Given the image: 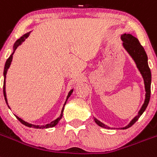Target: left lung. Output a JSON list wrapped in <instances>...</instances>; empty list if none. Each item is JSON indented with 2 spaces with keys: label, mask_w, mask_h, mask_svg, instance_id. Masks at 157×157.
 Here are the masks:
<instances>
[{
  "label": "left lung",
  "mask_w": 157,
  "mask_h": 157,
  "mask_svg": "<svg viewBox=\"0 0 157 157\" xmlns=\"http://www.w3.org/2000/svg\"><path fill=\"white\" fill-rule=\"evenodd\" d=\"M121 39L123 42L122 46H123L124 49L127 51L128 54L133 58V60L136 63V65H137V68L140 71V73H141V76L144 79V89H145V92H146L145 93L144 102L141 108L139 111L138 114L131 120V122H129L127 126L122 128V129H126L133 126V124L137 122L138 118H140V116L143 114V112L145 111V109L148 106L149 99H150L152 76H151L150 69H149L148 65V57H147V54L144 51V49L143 48V46H141V43H139L138 39L132 35H130V34H123V35H121ZM94 120H95V123L97 124L98 126H101L103 128H106V129H110L111 128L106 126L105 124H103L100 121H99L97 118H94Z\"/></svg>",
  "instance_id": "obj_1"
}]
</instances>
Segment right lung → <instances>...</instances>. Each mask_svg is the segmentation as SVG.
Returning <instances> with one entry per match:
<instances>
[{
	"label": "right lung",
	"instance_id": "add662e5",
	"mask_svg": "<svg viewBox=\"0 0 157 157\" xmlns=\"http://www.w3.org/2000/svg\"><path fill=\"white\" fill-rule=\"evenodd\" d=\"M30 33H31V31H29V32H28V33L24 34L23 36H21V37L20 38V39H18V40L16 41V43H14V46H13V53H12V54H11L10 56H9V58L7 59L6 62H5V69H4V86H3V92H4V96H5V102H6V103L8 104V100H7V98H6V91H5V78H6V74H7V71H8V69H9V68L10 67V65H11V62H12V61H13V54H14L15 50H16V48L18 47L19 46H20V45L23 43V42H24L25 41V39H27V38L29 36ZM73 89L70 90V92H69V94H68L67 95V98H66V100H65V103H64V106L63 107H62V112H61V114H60V116L58 117V118H56L55 120H54L53 122H51L49 124H46V125H43V126H39V125H34V124H31V123H28V122H25V121H24V120L22 119V118H19L18 116H16V115H15V116L16 117V118L20 121V122H21L22 124H24V126H28V127H31V128H35V129H47V128H50V127H54V126H55L58 123V122H59L60 120H61V118H62V114H63V111H64V107H65V103H66V101H67V99H69V97L71 95V94L73 93ZM8 107H9V106L8 105Z\"/></svg>",
	"mask_w": 157,
	"mask_h": 157
}]
</instances>
